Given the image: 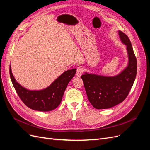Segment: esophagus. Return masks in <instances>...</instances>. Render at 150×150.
<instances>
[{"label":"esophagus","instance_id":"esophagus-1","mask_svg":"<svg viewBox=\"0 0 150 150\" xmlns=\"http://www.w3.org/2000/svg\"><path fill=\"white\" fill-rule=\"evenodd\" d=\"M83 72V70L82 69V67H78V68H77V71H76V75L78 76V77H80L81 75H82Z\"/></svg>","mask_w":150,"mask_h":150}]
</instances>
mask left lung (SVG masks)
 <instances>
[{"label":"left lung","instance_id":"8db88e82","mask_svg":"<svg viewBox=\"0 0 150 150\" xmlns=\"http://www.w3.org/2000/svg\"><path fill=\"white\" fill-rule=\"evenodd\" d=\"M121 41L126 45L129 64L121 73L105 77L86 73L81 76L88 99L96 109H108L123 101L133 85L137 72V61L129 38L119 31Z\"/></svg>","mask_w":150,"mask_h":150}]
</instances>
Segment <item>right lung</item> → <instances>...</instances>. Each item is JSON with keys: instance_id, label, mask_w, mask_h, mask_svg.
Instances as JSON below:
<instances>
[{"instance_id": "1", "label": "right lung", "mask_w": 150, "mask_h": 150, "mask_svg": "<svg viewBox=\"0 0 150 150\" xmlns=\"http://www.w3.org/2000/svg\"><path fill=\"white\" fill-rule=\"evenodd\" d=\"M76 71V69L66 71L46 89L30 91L16 82L11 66L9 69L12 84L21 101L32 110L40 111H51L59 105L67 86L75 75Z\"/></svg>"}]
</instances>
